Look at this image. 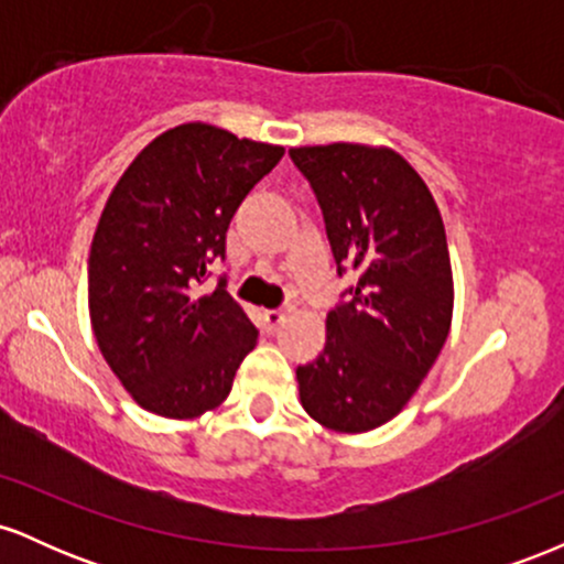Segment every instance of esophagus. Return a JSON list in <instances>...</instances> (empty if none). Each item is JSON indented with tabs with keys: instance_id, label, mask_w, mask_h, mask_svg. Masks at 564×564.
I'll return each instance as SVG.
<instances>
[{
	"instance_id": "1",
	"label": "esophagus",
	"mask_w": 564,
	"mask_h": 564,
	"mask_svg": "<svg viewBox=\"0 0 564 564\" xmlns=\"http://www.w3.org/2000/svg\"><path fill=\"white\" fill-rule=\"evenodd\" d=\"M283 321H286V313H283V310H264L262 313V323L268 332H275Z\"/></svg>"
}]
</instances>
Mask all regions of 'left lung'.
Listing matches in <instances>:
<instances>
[{
    "instance_id": "obj_1",
    "label": "left lung",
    "mask_w": 564,
    "mask_h": 564,
    "mask_svg": "<svg viewBox=\"0 0 564 564\" xmlns=\"http://www.w3.org/2000/svg\"><path fill=\"white\" fill-rule=\"evenodd\" d=\"M313 185L349 300L326 315V347L296 368L302 408L326 430L387 424L419 390L451 332L453 273L430 187L398 151L364 142L291 148Z\"/></svg>"
}]
</instances>
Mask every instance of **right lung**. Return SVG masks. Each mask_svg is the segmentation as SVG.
<instances>
[{
	"label": "right lung",
	"mask_w": 564,
	"mask_h": 564,
	"mask_svg": "<svg viewBox=\"0 0 564 564\" xmlns=\"http://www.w3.org/2000/svg\"><path fill=\"white\" fill-rule=\"evenodd\" d=\"M281 156V145L191 121L148 142L108 196L89 249V321L145 411L180 422L215 411L254 349V323L225 283L200 296L196 286Z\"/></svg>",
	"instance_id": "obj_1"
}]
</instances>
